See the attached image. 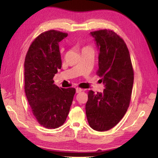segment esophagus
Returning <instances> with one entry per match:
<instances>
[{"mask_svg": "<svg viewBox=\"0 0 158 158\" xmlns=\"http://www.w3.org/2000/svg\"><path fill=\"white\" fill-rule=\"evenodd\" d=\"M81 91H83L82 89H80V88H77V89H76V93H81Z\"/></svg>", "mask_w": 158, "mask_h": 158, "instance_id": "34e87169", "label": "esophagus"}]
</instances>
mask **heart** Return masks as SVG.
<instances>
[{"mask_svg": "<svg viewBox=\"0 0 158 158\" xmlns=\"http://www.w3.org/2000/svg\"><path fill=\"white\" fill-rule=\"evenodd\" d=\"M91 49V48H90V47H84V48H83V50H84V49Z\"/></svg>", "mask_w": 158, "mask_h": 158, "instance_id": "obj_1", "label": "heart"}]
</instances>
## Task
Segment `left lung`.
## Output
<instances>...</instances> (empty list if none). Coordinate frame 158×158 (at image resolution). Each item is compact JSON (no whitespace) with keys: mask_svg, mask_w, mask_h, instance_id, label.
Segmentation results:
<instances>
[{"mask_svg":"<svg viewBox=\"0 0 158 158\" xmlns=\"http://www.w3.org/2000/svg\"><path fill=\"white\" fill-rule=\"evenodd\" d=\"M98 49V69L105 89L102 93H88L85 114L90 127L99 132L111 129L129 107L134 70L129 50L123 38L111 30L90 32Z\"/></svg>","mask_w":158,"mask_h":158,"instance_id":"8db88e82","label":"left lung"}]
</instances>
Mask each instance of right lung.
I'll use <instances>...</instances> for the list:
<instances>
[{
	"label": "right lung",
	"mask_w": 158,
	"mask_h": 158,
	"mask_svg": "<svg viewBox=\"0 0 158 158\" xmlns=\"http://www.w3.org/2000/svg\"><path fill=\"white\" fill-rule=\"evenodd\" d=\"M68 33L50 30L39 35L26 53L24 89L37 121L48 129H55L66 121L76 89H63L53 84V77L61 68L59 42Z\"/></svg>",
	"instance_id": "1"
}]
</instances>
